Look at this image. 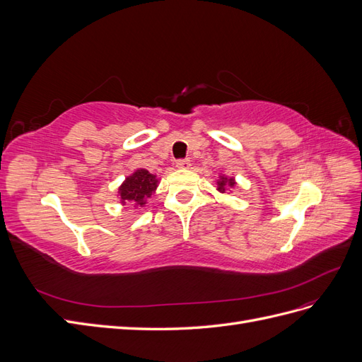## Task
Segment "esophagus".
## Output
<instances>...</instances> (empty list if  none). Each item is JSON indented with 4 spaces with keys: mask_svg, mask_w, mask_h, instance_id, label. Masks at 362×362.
Returning a JSON list of instances; mask_svg holds the SVG:
<instances>
[{
    "mask_svg": "<svg viewBox=\"0 0 362 362\" xmlns=\"http://www.w3.org/2000/svg\"><path fill=\"white\" fill-rule=\"evenodd\" d=\"M177 168H178V169H189V168H190V160H189V158L178 160V161H177Z\"/></svg>",
    "mask_w": 362,
    "mask_h": 362,
    "instance_id": "34e87169",
    "label": "esophagus"
}]
</instances>
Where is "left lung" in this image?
Returning <instances> with one entry per match:
<instances>
[{"mask_svg": "<svg viewBox=\"0 0 362 362\" xmlns=\"http://www.w3.org/2000/svg\"><path fill=\"white\" fill-rule=\"evenodd\" d=\"M216 184H217V190L221 193H225L228 190H233L237 187V181L234 177H228V175L225 173H221L216 180Z\"/></svg>", "mask_w": 362, "mask_h": 362, "instance_id": "obj_1", "label": "left lung"}]
</instances>
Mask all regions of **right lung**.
<instances>
[{"label":"right lung","mask_w":362,"mask_h":362,"mask_svg":"<svg viewBox=\"0 0 362 362\" xmlns=\"http://www.w3.org/2000/svg\"><path fill=\"white\" fill-rule=\"evenodd\" d=\"M160 184L157 175L146 169H136L119 185L117 196L120 205L131 204L134 208L145 206L151 194H154Z\"/></svg>","instance_id":"add662e5"}]
</instances>
